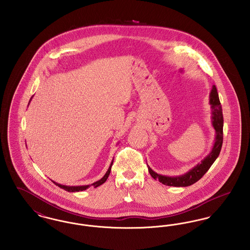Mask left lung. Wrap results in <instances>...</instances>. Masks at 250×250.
<instances>
[{"instance_id": "obj_1", "label": "left lung", "mask_w": 250, "mask_h": 250, "mask_svg": "<svg viewBox=\"0 0 250 250\" xmlns=\"http://www.w3.org/2000/svg\"><path fill=\"white\" fill-rule=\"evenodd\" d=\"M210 105L212 107V125L215 130V140L212 151L209 155H206L200 163H198L194 167H192L187 173L180 176H166L157 174L150 167L148 166V170L151 176L155 180H158L165 186L169 187H188L196 182H198L202 176L208 171L210 167L213 165L215 159L219 155L223 143V114L222 107L219 101L218 94L215 86L210 93Z\"/></svg>"}]
</instances>
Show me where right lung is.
I'll return each instance as SVG.
<instances>
[{
  "instance_id": "1",
  "label": "right lung",
  "mask_w": 250,
  "mask_h": 250,
  "mask_svg": "<svg viewBox=\"0 0 250 250\" xmlns=\"http://www.w3.org/2000/svg\"><path fill=\"white\" fill-rule=\"evenodd\" d=\"M112 164H113V160L111 161V163H110V165H109V167H108V169H107V172H106V174L102 177V178L100 179V180H98V181H96L95 182L94 184H92L91 186H93L94 188H97V187H99V186H101L102 184H104L106 181H107V177H108V175H109V173H110V169H111V166H112ZM56 186H58L59 188H62V189H64V190L68 191V192H79V191H83L85 189H87L90 186H78V187H68V186H63V185H60V184H57V183H55V182H53Z\"/></svg>"
}]
</instances>
